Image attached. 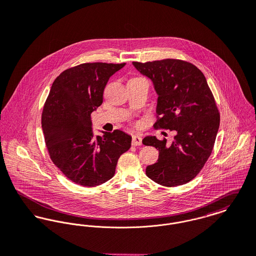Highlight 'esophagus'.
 Masks as SVG:
<instances>
[{
  "label": "esophagus",
  "mask_w": 256,
  "mask_h": 256,
  "mask_svg": "<svg viewBox=\"0 0 256 256\" xmlns=\"http://www.w3.org/2000/svg\"><path fill=\"white\" fill-rule=\"evenodd\" d=\"M132 144L134 146H140V145H142V136H138V134H136V136H132Z\"/></svg>",
  "instance_id": "obj_1"
}]
</instances>
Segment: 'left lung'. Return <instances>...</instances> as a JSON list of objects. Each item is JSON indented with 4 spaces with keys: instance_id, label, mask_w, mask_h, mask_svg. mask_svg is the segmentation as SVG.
<instances>
[{
    "instance_id": "1",
    "label": "left lung",
    "mask_w": 256,
    "mask_h": 256,
    "mask_svg": "<svg viewBox=\"0 0 256 256\" xmlns=\"http://www.w3.org/2000/svg\"><path fill=\"white\" fill-rule=\"evenodd\" d=\"M149 78L158 94L155 128L176 130L172 144L156 136L143 138L144 145L159 150L158 161L146 174L164 186L184 184L194 178L208 160L220 126L214 96L202 72L194 64L174 58L132 62Z\"/></svg>"
}]
</instances>
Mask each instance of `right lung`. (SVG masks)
<instances>
[{"instance_id": "add662e5", "label": "right lung", "mask_w": 256, "mask_h": 256, "mask_svg": "<svg viewBox=\"0 0 256 256\" xmlns=\"http://www.w3.org/2000/svg\"><path fill=\"white\" fill-rule=\"evenodd\" d=\"M122 64L86 62L64 70L43 107L42 130L51 160L72 182L96 186L112 178L132 136L116 130L94 138L91 113L103 103L109 78Z\"/></svg>"}]
</instances>
